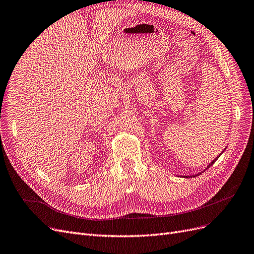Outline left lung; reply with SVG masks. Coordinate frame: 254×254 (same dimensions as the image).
Wrapping results in <instances>:
<instances>
[{
    "label": "left lung",
    "instance_id": "obj_1",
    "mask_svg": "<svg viewBox=\"0 0 254 254\" xmlns=\"http://www.w3.org/2000/svg\"><path fill=\"white\" fill-rule=\"evenodd\" d=\"M224 150H225V149H224ZM223 152H224V151H223ZM223 152H222V153H223ZM222 153H221V154H222ZM221 154H220V155H221ZM220 155H218V156H220ZM218 156H217V157H216V159H214V160H213V161H212V162H211V163H210V164H209V165H208V166H207V168H206V169H208V168H209V167H210V166H212V165H213V164H214V163H215V161H216V160H217V159H218ZM206 169H205V170H206ZM205 170H203V171H200V172H199V173H196V174H195V176H190V177H189V176H186V177H184V178H195V177H197V176H199V174H202V173H203V172H204V171H205Z\"/></svg>",
    "mask_w": 254,
    "mask_h": 254
}]
</instances>
